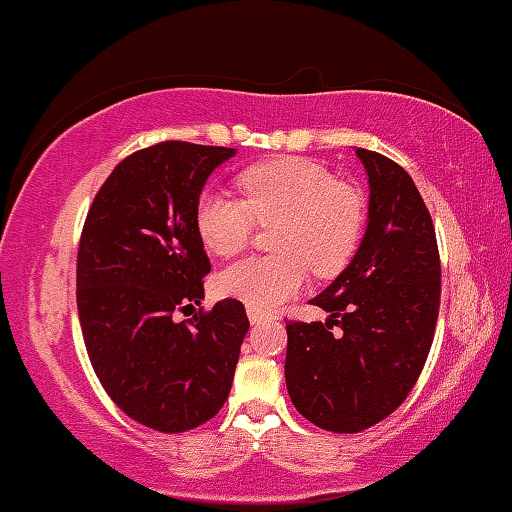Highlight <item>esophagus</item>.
I'll list each match as a JSON object with an SVG mask.
<instances>
[{
	"instance_id": "esophagus-1",
	"label": "esophagus",
	"mask_w": 512,
	"mask_h": 512,
	"mask_svg": "<svg viewBox=\"0 0 512 512\" xmlns=\"http://www.w3.org/2000/svg\"><path fill=\"white\" fill-rule=\"evenodd\" d=\"M247 318H250V323H252V325H257V323H262V320H265V313L257 311V308H250V306H247Z\"/></svg>"
}]
</instances>
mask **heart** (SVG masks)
<instances>
[{"mask_svg": "<svg viewBox=\"0 0 512 512\" xmlns=\"http://www.w3.org/2000/svg\"><path fill=\"white\" fill-rule=\"evenodd\" d=\"M243 199L204 192L194 223L216 257H233L250 245L257 223L274 226L277 255L247 257L223 269L216 289L257 311H272L301 289L308 269L330 279L350 265L367 226V199L328 165L306 157H279L238 174Z\"/></svg>", "mask_w": 512, "mask_h": 512, "instance_id": "heart-1", "label": "heart"}]
</instances>
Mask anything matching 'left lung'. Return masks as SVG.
<instances>
[{"label":"left lung","instance_id":"left-lung-1","mask_svg":"<svg viewBox=\"0 0 512 512\" xmlns=\"http://www.w3.org/2000/svg\"><path fill=\"white\" fill-rule=\"evenodd\" d=\"M369 223L345 272L311 303L325 323L286 320V389L303 418L359 432L396 411L418 381L440 311V250L428 206L391 157L357 148Z\"/></svg>","mask_w":512,"mask_h":512}]
</instances>
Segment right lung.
<instances>
[{
	"label": "right lung",
	"instance_id": "obj_1",
	"mask_svg": "<svg viewBox=\"0 0 512 512\" xmlns=\"http://www.w3.org/2000/svg\"><path fill=\"white\" fill-rule=\"evenodd\" d=\"M233 148L162 140L114 167L77 250V313L89 362L136 423L184 432L226 403L250 328L238 299L194 318L211 262L196 233L201 187Z\"/></svg>",
	"mask_w": 512,
	"mask_h": 512
}]
</instances>
